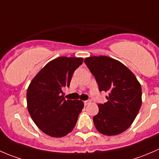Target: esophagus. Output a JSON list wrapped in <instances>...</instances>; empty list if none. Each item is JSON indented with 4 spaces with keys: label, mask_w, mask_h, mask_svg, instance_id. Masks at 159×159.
<instances>
[{
    "label": "esophagus",
    "mask_w": 159,
    "mask_h": 159,
    "mask_svg": "<svg viewBox=\"0 0 159 159\" xmlns=\"http://www.w3.org/2000/svg\"><path fill=\"white\" fill-rule=\"evenodd\" d=\"M90 102H91L90 99H89V100H86V101H84V105L85 106H87V105L90 103Z\"/></svg>",
    "instance_id": "obj_1"
}]
</instances>
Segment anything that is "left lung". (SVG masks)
<instances>
[{
  "label": "left lung",
  "instance_id": "1",
  "mask_svg": "<svg viewBox=\"0 0 159 159\" xmlns=\"http://www.w3.org/2000/svg\"><path fill=\"white\" fill-rule=\"evenodd\" d=\"M85 63L95 76L99 91L108 93L107 102L99 104L93 117L98 132L116 135L135 120L142 105V87L134 73L123 63L106 56L89 57Z\"/></svg>",
  "mask_w": 159,
  "mask_h": 159
}]
</instances>
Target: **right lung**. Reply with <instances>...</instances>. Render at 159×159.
<instances>
[{"label": "right lung", "instance_id": "obj_1", "mask_svg": "<svg viewBox=\"0 0 159 159\" xmlns=\"http://www.w3.org/2000/svg\"><path fill=\"white\" fill-rule=\"evenodd\" d=\"M83 62L80 57L56 58L46 64L29 85V113L37 126L50 136H65L76 125L84 103L65 99L63 89L70 86L73 73Z\"/></svg>", "mask_w": 159, "mask_h": 159}]
</instances>
